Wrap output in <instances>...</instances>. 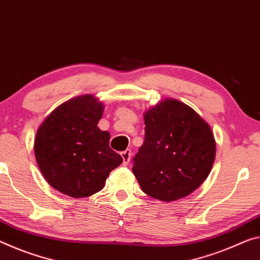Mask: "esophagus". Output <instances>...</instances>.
<instances>
[{"instance_id": "34e87169", "label": "esophagus", "mask_w": 260, "mask_h": 260, "mask_svg": "<svg viewBox=\"0 0 260 260\" xmlns=\"http://www.w3.org/2000/svg\"><path fill=\"white\" fill-rule=\"evenodd\" d=\"M131 156H132V151H131V149H126V150H123V151L121 152V157H122V159H123V163H125V164L129 163V160H131Z\"/></svg>"}]
</instances>
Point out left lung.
Instances as JSON below:
<instances>
[{
  "label": "left lung",
  "instance_id": "8db88e82",
  "mask_svg": "<svg viewBox=\"0 0 260 260\" xmlns=\"http://www.w3.org/2000/svg\"><path fill=\"white\" fill-rule=\"evenodd\" d=\"M145 125V142L132 169L142 191L160 201L191 194L207 178L215 159L211 127L176 100L148 110Z\"/></svg>",
  "mask_w": 260,
  "mask_h": 260
}]
</instances>
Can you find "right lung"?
Returning <instances> with one entry per match:
<instances>
[{
  "label": "right lung",
  "instance_id": "1",
  "mask_svg": "<svg viewBox=\"0 0 260 260\" xmlns=\"http://www.w3.org/2000/svg\"><path fill=\"white\" fill-rule=\"evenodd\" d=\"M104 106L91 94L61 104L37 132L35 155L52 187L73 198L94 194L122 157L109 146L110 133L97 123Z\"/></svg>",
  "mask_w": 260,
  "mask_h": 260
}]
</instances>
